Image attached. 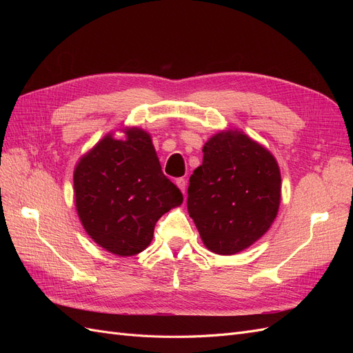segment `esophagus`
<instances>
[{
    "label": "esophagus",
    "mask_w": 353,
    "mask_h": 353,
    "mask_svg": "<svg viewBox=\"0 0 353 353\" xmlns=\"http://www.w3.org/2000/svg\"><path fill=\"white\" fill-rule=\"evenodd\" d=\"M175 184H176V187L183 191V193H185V188H187V181L184 179V178H178L176 181H175Z\"/></svg>",
    "instance_id": "1"
}]
</instances>
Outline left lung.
<instances>
[{
    "instance_id": "left-lung-1",
    "label": "left lung",
    "mask_w": 353,
    "mask_h": 353,
    "mask_svg": "<svg viewBox=\"0 0 353 353\" xmlns=\"http://www.w3.org/2000/svg\"><path fill=\"white\" fill-rule=\"evenodd\" d=\"M280 201V166L268 148L239 130L205 143L187 209L210 252L230 256L250 248L271 228Z\"/></svg>"
}]
</instances>
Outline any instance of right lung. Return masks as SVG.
<instances>
[{
    "label": "right lung",
    "mask_w": 353,
    "mask_h": 353,
    "mask_svg": "<svg viewBox=\"0 0 353 353\" xmlns=\"http://www.w3.org/2000/svg\"><path fill=\"white\" fill-rule=\"evenodd\" d=\"M104 135L73 170L74 206L94 243L116 256H134L153 240L157 219L181 206L183 194L163 175L152 135L122 128Z\"/></svg>",
    "instance_id": "add662e5"
}]
</instances>
